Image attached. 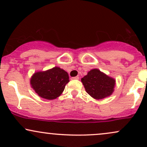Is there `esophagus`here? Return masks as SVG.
<instances>
[{"instance_id": "1", "label": "esophagus", "mask_w": 147, "mask_h": 147, "mask_svg": "<svg viewBox=\"0 0 147 147\" xmlns=\"http://www.w3.org/2000/svg\"><path fill=\"white\" fill-rule=\"evenodd\" d=\"M79 79V77H71V78H70V79H71V80H74V79Z\"/></svg>"}]
</instances>
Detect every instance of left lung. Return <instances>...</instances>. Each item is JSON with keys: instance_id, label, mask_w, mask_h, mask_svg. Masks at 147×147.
I'll return each instance as SVG.
<instances>
[{"instance_id": "8db88e82", "label": "left lung", "mask_w": 147, "mask_h": 147, "mask_svg": "<svg viewBox=\"0 0 147 147\" xmlns=\"http://www.w3.org/2000/svg\"><path fill=\"white\" fill-rule=\"evenodd\" d=\"M82 82L87 93L97 100L112 95L115 86V79L97 68L88 72L82 78Z\"/></svg>"}]
</instances>
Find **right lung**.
I'll use <instances>...</instances> for the list:
<instances>
[{"label":"right lung","instance_id":"add662e5","mask_svg":"<svg viewBox=\"0 0 147 147\" xmlns=\"http://www.w3.org/2000/svg\"><path fill=\"white\" fill-rule=\"evenodd\" d=\"M69 82L68 72L57 66L34 72L30 78V85L35 92L48 100L59 97Z\"/></svg>","mask_w":147,"mask_h":147}]
</instances>
